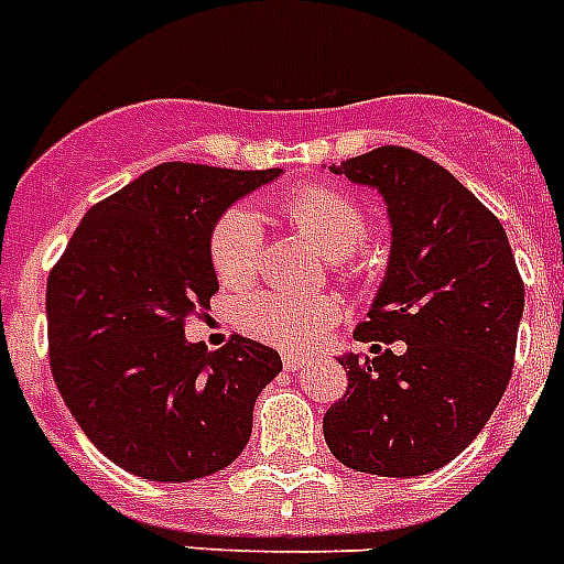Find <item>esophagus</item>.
<instances>
[{
    "instance_id": "1",
    "label": "esophagus",
    "mask_w": 564,
    "mask_h": 564,
    "mask_svg": "<svg viewBox=\"0 0 564 564\" xmlns=\"http://www.w3.org/2000/svg\"><path fill=\"white\" fill-rule=\"evenodd\" d=\"M306 365V359L301 354H283V368L286 370H301Z\"/></svg>"
}]
</instances>
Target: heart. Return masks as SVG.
<instances>
[{
    "label": "heart",
    "mask_w": 564,
    "mask_h": 564,
    "mask_svg": "<svg viewBox=\"0 0 564 564\" xmlns=\"http://www.w3.org/2000/svg\"><path fill=\"white\" fill-rule=\"evenodd\" d=\"M283 214L329 260L347 258L368 237V217L354 196L336 187H297L283 199ZM267 235L251 208L235 205L210 231V263L226 286H249L263 267ZM338 318L336 297L260 292L242 301L240 322L251 336L283 350L318 345Z\"/></svg>",
    "instance_id": "heart-1"
}]
</instances>
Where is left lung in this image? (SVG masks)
<instances>
[{
	"instance_id": "1",
	"label": "left lung",
	"mask_w": 564,
	"mask_h": 564,
	"mask_svg": "<svg viewBox=\"0 0 564 564\" xmlns=\"http://www.w3.org/2000/svg\"><path fill=\"white\" fill-rule=\"evenodd\" d=\"M373 187L388 208L391 251L356 341L341 354L347 391L324 414L329 452L356 473L416 478L455 460L507 391L524 283L505 226L446 167L379 148L329 167Z\"/></svg>"
}]
</instances>
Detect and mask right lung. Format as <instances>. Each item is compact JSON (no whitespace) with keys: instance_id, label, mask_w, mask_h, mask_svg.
<instances>
[{"instance_id":"right-lung-1","label":"right lung","mask_w":564,"mask_h":564,"mask_svg":"<svg viewBox=\"0 0 564 564\" xmlns=\"http://www.w3.org/2000/svg\"><path fill=\"white\" fill-rule=\"evenodd\" d=\"M164 162L86 210L48 274L57 391L77 425L130 475L185 484L235 464L272 347L235 336L217 354L185 322L219 290L210 231L237 199L281 176Z\"/></svg>"}]
</instances>
